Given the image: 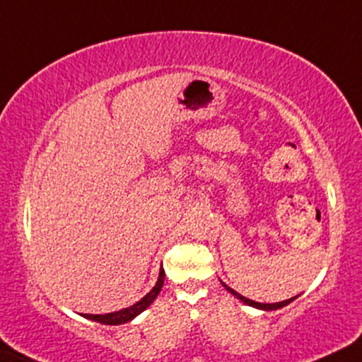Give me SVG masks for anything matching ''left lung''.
<instances>
[{"mask_svg": "<svg viewBox=\"0 0 362 362\" xmlns=\"http://www.w3.org/2000/svg\"><path fill=\"white\" fill-rule=\"evenodd\" d=\"M223 284V282H221ZM223 287H225L226 290H228L230 293H233V296L236 297V298H240V300L243 302V304H247V305H250V307H257V309H262V310H276V309H280V307H285V305H288L290 302L292 300H296V298L298 297V296H296V297H292V298H288V300H282V302H276V304H260V302H255V300H250V298H247V297H243L242 293H238V292H235L233 288H230L228 285L226 284H223Z\"/></svg>", "mask_w": 362, "mask_h": 362, "instance_id": "left-lung-1", "label": "left lung"}]
</instances>
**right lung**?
<instances>
[{
    "label": "right lung",
    "instance_id": "right-lung-1",
    "mask_svg": "<svg viewBox=\"0 0 362 362\" xmlns=\"http://www.w3.org/2000/svg\"><path fill=\"white\" fill-rule=\"evenodd\" d=\"M164 269L160 267L159 270V279L156 285L153 287L147 296H144L141 298L139 302H136V304L131 305V307H126V309L122 310H117V312H110V314H82V317L86 319H90V320H95V322H100V324H105V325H119V324H126L129 320H132L136 315H139L141 312H144L147 307L154 302V298L159 296L160 288H163V284H164Z\"/></svg>",
    "mask_w": 362,
    "mask_h": 362
}]
</instances>
